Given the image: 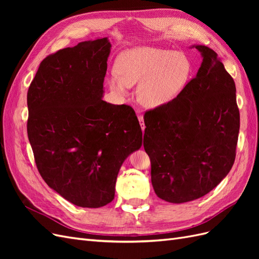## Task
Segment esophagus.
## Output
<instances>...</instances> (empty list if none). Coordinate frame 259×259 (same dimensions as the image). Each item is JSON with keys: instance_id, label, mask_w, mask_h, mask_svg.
Segmentation results:
<instances>
[{"instance_id": "esophagus-1", "label": "esophagus", "mask_w": 259, "mask_h": 259, "mask_svg": "<svg viewBox=\"0 0 259 259\" xmlns=\"http://www.w3.org/2000/svg\"><path fill=\"white\" fill-rule=\"evenodd\" d=\"M138 121L140 123V125H142V130L144 131L145 130V123H144V116L142 114H138Z\"/></svg>"}]
</instances>
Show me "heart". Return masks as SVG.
Wrapping results in <instances>:
<instances>
[{
  "label": "heart",
  "instance_id": "b5f03b06",
  "mask_svg": "<svg viewBox=\"0 0 259 259\" xmlns=\"http://www.w3.org/2000/svg\"><path fill=\"white\" fill-rule=\"evenodd\" d=\"M191 62L186 55L174 51L143 48L124 53L116 62L117 76H111L110 88L119 95L127 86L139 84L140 103L158 107L176 98L187 85Z\"/></svg>",
  "mask_w": 259,
  "mask_h": 259
}]
</instances>
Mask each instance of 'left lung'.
<instances>
[{
  "instance_id": "8db88e82",
  "label": "left lung",
  "mask_w": 259,
  "mask_h": 259,
  "mask_svg": "<svg viewBox=\"0 0 259 259\" xmlns=\"http://www.w3.org/2000/svg\"><path fill=\"white\" fill-rule=\"evenodd\" d=\"M195 49L203 57L197 75L176 98L144 115L151 183L155 194L170 203L197 200L213 190L236 159V84L213 50Z\"/></svg>"
}]
</instances>
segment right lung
I'll use <instances>...</instances> for the list:
<instances>
[{
    "mask_svg": "<svg viewBox=\"0 0 259 259\" xmlns=\"http://www.w3.org/2000/svg\"><path fill=\"white\" fill-rule=\"evenodd\" d=\"M110 48L103 37L49 55L28 90L27 132L38 173L81 207L114 199L122 163L143 144L134 109L101 99Z\"/></svg>",
    "mask_w": 259,
    "mask_h": 259,
    "instance_id": "obj_1",
    "label": "right lung"
}]
</instances>
